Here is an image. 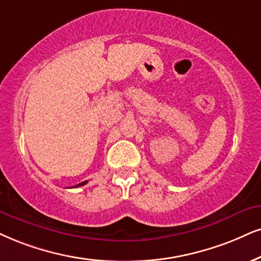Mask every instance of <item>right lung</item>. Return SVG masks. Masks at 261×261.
I'll use <instances>...</instances> for the list:
<instances>
[{
	"label": "right lung",
	"mask_w": 261,
	"mask_h": 261,
	"mask_svg": "<svg viewBox=\"0 0 261 261\" xmlns=\"http://www.w3.org/2000/svg\"><path fill=\"white\" fill-rule=\"evenodd\" d=\"M87 183H88V180H85V182L79 183V184H77V186H74V187H72V188H75V187H82V186H84V184H87Z\"/></svg>",
	"instance_id": "right-lung-1"
}]
</instances>
